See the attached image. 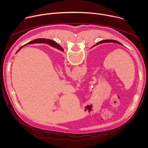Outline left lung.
Listing matches in <instances>:
<instances>
[{"instance_id": "1", "label": "left lung", "mask_w": 148, "mask_h": 148, "mask_svg": "<svg viewBox=\"0 0 148 148\" xmlns=\"http://www.w3.org/2000/svg\"><path fill=\"white\" fill-rule=\"evenodd\" d=\"M118 43V44H119V45L123 46L121 43H119V41H116V40H102V41L98 42V43H97L96 45H95L94 46H97V45H98L102 44V43ZM54 46H53V47H54L55 48L58 49V50H61V51H64V50H63L62 48L58 44H57L56 41H55V43H54Z\"/></svg>"}]
</instances>
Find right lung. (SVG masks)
I'll list each match as a JSON object with an SVG mask.
<instances>
[{
  "label": "right lung",
  "mask_w": 148,
  "mask_h": 148,
  "mask_svg": "<svg viewBox=\"0 0 148 148\" xmlns=\"http://www.w3.org/2000/svg\"><path fill=\"white\" fill-rule=\"evenodd\" d=\"M47 43L49 45H50L51 46L53 47L54 46V43H55V41L52 40H50V39H46V38H38V39H36V40H32L30 42H29L28 43H27L26 45H29V44H33V43ZM26 45H25L24 46L21 47L16 52V53L21 49L22 47H23V46H26Z\"/></svg>",
  "instance_id": "add662e5"
}]
</instances>
